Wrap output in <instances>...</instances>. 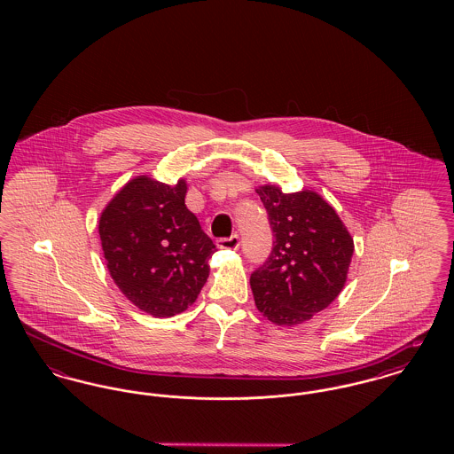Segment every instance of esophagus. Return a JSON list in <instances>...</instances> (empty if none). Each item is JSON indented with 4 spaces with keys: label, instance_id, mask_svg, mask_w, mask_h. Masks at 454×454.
Here are the masks:
<instances>
[{
    "label": "esophagus",
    "instance_id": "34e87169",
    "mask_svg": "<svg viewBox=\"0 0 454 454\" xmlns=\"http://www.w3.org/2000/svg\"><path fill=\"white\" fill-rule=\"evenodd\" d=\"M216 245L217 248H221V250H237L239 247V237L231 235L230 238H219Z\"/></svg>",
    "mask_w": 454,
    "mask_h": 454
}]
</instances>
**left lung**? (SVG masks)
I'll return each mask as SVG.
<instances>
[{"label": "left lung", "instance_id": "1", "mask_svg": "<svg viewBox=\"0 0 454 454\" xmlns=\"http://www.w3.org/2000/svg\"><path fill=\"white\" fill-rule=\"evenodd\" d=\"M257 194L276 239L269 259L250 278L255 304L272 324L308 322L344 289L354 239L335 209L313 191L284 194L278 185H262Z\"/></svg>", "mask_w": 454, "mask_h": 454}]
</instances>
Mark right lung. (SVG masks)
Segmentation results:
<instances>
[{"mask_svg": "<svg viewBox=\"0 0 454 454\" xmlns=\"http://www.w3.org/2000/svg\"><path fill=\"white\" fill-rule=\"evenodd\" d=\"M185 194L184 178L168 185L139 175L114 195L98 221L112 279L132 304L158 318L197 300L216 252Z\"/></svg>", "mask_w": 454, "mask_h": 454, "instance_id": "add662e5", "label": "right lung"}]
</instances>
